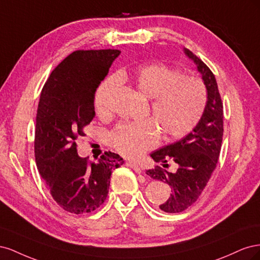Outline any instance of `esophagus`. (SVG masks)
<instances>
[{"instance_id": "34e87169", "label": "esophagus", "mask_w": 260, "mask_h": 260, "mask_svg": "<svg viewBox=\"0 0 260 260\" xmlns=\"http://www.w3.org/2000/svg\"><path fill=\"white\" fill-rule=\"evenodd\" d=\"M125 165H127L128 167H130V168H132L133 170H135V171L137 172V174H141V172H142V169H141L139 165H137L136 162H133V161H127V162H125Z\"/></svg>"}]
</instances>
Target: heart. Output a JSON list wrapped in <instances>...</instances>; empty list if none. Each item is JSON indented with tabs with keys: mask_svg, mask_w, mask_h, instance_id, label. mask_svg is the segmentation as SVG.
Wrapping results in <instances>:
<instances>
[{
	"mask_svg": "<svg viewBox=\"0 0 260 260\" xmlns=\"http://www.w3.org/2000/svg\"><path fill=\"white\" fill-rule=\"evenodd\" d=\"M118 80L131 83L141 95L152 99L153 119L119 123L108 135L109 144L129 158H137L153 148L159 132L167 140L187 135L205 111L207 94L201 79L182 76L161 62H151L135 69H122L116 78H108L101 84L94 104L102 116L108 112V101Z\"/></svg>",
	"mask_w": 260,
	"mask_h": 260,
	"instance_id": "obj_1",
	"label": "heart"
}]
</instances>
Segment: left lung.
Instances as JSON below:
<instances>
[{"mask_svg":"<svg viewBox=\"0 0 260 260\" xmlns=\"http://www.w3.org/2000/svg\"><path fill=\"white\" fill-rule=\"evenodd\" d=\"M184 53L198 66L206 86L205 111L192 132L178 142L151 154L152 158L156 162H161L162 167H168V159L174 160L178 166L177 171L169 172L159 166L146 171L151 178L171 186L170 198L159 206L170 214L183 211L199 200L216 169L223 136V105L216 78L205 62L190 50L184 49Z\"/></svg>","mask_w":260,"mask_h":260,"instance_id":"left-lung-1","label":"left lung"}]
</instances>
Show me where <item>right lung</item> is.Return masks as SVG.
Segmentation results:
<instances>
[{
	"instance_id": "add662e5",
	"label": "right lung",
	"mask_w": 260,
	"mask_h": 260,
	"mask_svg": "<svg viewBox=\"0 0 260 260\" xmlns=\"http://www.w3.org/2000/svg\"><path fill=\"white\" fill-rule=\"evenodd\" d=\"M119 50L75 51L46 80L37 111L35 156L53 200L72 214H86L107 198L114 169L123 164L115 153L90 162L77 152L76 140L95 116L94 96Z\"/></svg>"
}]
</instances>
